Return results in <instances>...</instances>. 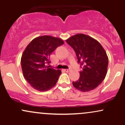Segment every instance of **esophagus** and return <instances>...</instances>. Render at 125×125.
Listing matches in <instances>:
<instances>
[{
	"instance_id": "esophagus-1",
	"label": "esophagus",
	"mask_w": 125,
	"mask_h": 125,
	"mask_svg": "<svg viewBox=\"0 0 125 125\" xmlns=\"http://www.w3.org/2000/svg\"><path fill=\"white\" fill-rule=\"evenodd\" d=\"M64 71H65L66 72H69L71 71V69H64Z\"/></svg>"
}]
</instances>
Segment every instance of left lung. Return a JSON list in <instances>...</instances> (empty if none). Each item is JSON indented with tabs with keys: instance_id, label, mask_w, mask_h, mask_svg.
Listing matches in <instances>:
<instances>
[{
	"instance_id": "8db88e82",
	"label": "left lung",
	"mask_w": 125,
	"mask_h": 125,
	"mask_svg": "<svg viewBox=\"0 0 125 125\" xmlns=\"http://www.w3.org/2000/svg\"><path fill=\"white\" fill-rule=\"evenodd\" d=\"M66 42L73 49L77 63L82 68L79 79L73 82V86L82 92L94 89L107 73L109 60L104 48L96 40L82 33L73 36Z\"/></svg>"
}]
</instances>
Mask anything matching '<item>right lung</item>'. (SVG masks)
Listing matches in <instances>:
<instances>
[{
    "label": "right lung",
    "mask_w": 125,
    "mask_h": 125,
    "mask_svg": "<svg viewBox=\"0 0 125 125\" xmlns=\"http://www.w3.org/2000/svg\"><path fill=\"white\" fill-rule=\"evenodd\" d=\"M64 43L61 39L42 36L34 39L27 46L21 58V66L25 79L36 90H49L56 83L62 72L47 66L50 55Z\"/></svg>",
    "instance_id": "1"
}]
</instances>
